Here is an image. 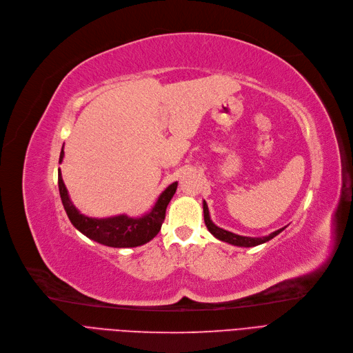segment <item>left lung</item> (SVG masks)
Wrapping results in <instances>:
<instances>
[{
  "mask_svg": "<svg viewBox=\"0 0 353 353\" xmlns=\"http://www.w3.org/2000/svg\"><path fill=\"white\" fill-rule=\"evenodd\" d=\"M203 208H204V221H205V225L208 228V231L212 234V236L218 240H221L224 243H228V244H232V245H239V247H256V245H260L268 240L274 239L277 234H280L284 228H280L272 234H268V236L265 237H244V236H239V234H234L231 231H227L224 228H220L216 227L212 221H211V216H210V211H208V205L204 201L203 203Z\"/></svg>",
  "mask_w": 353,
  "mask_h": 353,
  "instance_id": "1",
  "label": "left lung"
}]
</instances>
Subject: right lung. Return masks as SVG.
Masks as SVG:
<instances>
[{"label": "right lung", "mask_w": 353, "mask_h": 353, "mask_svg": "<svg viewBox=\"0 0 353 353\" xmlns=\"http://www.w3.org/2000/svg\"><path fill=\"white\" fill-rule=\"evenodd\" d=\"M64 150L61 148L59 163H61ZM178 187V182L171 183L157 199L154 208L148 214L132 218L125 214L109 216V218H92L80 214V211L73 205L69 192L63 182L61 172L59 170V191L61 203L65 210L70 223L85 236L93 241H97L108 247L128 248L146 244L152 240L159 232L162 223L165 220V211L170 201L172 199Z\"/></svg>", "instance_id": "1"}]
</instances>
